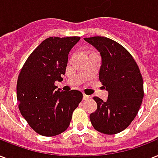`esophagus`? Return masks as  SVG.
Wrapping results in <instances>:
<instances>
[{"label":"esophagus","instance_id":"esophagus-1","mask_svg":"<svg viewBox=\"0 0 158 158\" xmlns=\"http://www.w3.org/2000/svg\"><path fill=\"white\" fill-rule=\"evenodd\" d=\"M89 98H90V96H87V95H85V94H83V99H84V100H88Z\"/></svg>","mask_w":158,"mask_h":158}]
</instances>
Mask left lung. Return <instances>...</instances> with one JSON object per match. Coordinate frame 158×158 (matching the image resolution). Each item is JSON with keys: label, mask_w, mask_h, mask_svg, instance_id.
<instances>
[{"label": "left lung", "mask_w": 158, "mask_h": 158, "mask_svg": "<svg viewBox=\"0 0 158 158\" xmlns=\"http://www.w3.org/2000/svg\"><path fill=\"white\" fill-rule=\"evenodd\" d=\"M101 57L99 79L108 91L107 101L94 97L97 109L90 114L94 129L115 134L131 123L143 98V81L131 54L115 41L106 37L84 38Z\"/></svg>", "instance_id": "1"}]
</instances>
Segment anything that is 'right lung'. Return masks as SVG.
Segmentation results:
<instances>
[{
	"label": "right lung",
	"mask_w": 158,
	"mask_h": 158,
	"mask_svg": "<svg viewBox=\"0 0 158 158\" xmlns=\"http://www.w3.org/2000/svg\"><path fill=\"white\" fill-rule=\"evenodd\" d=\"M80 37L44 40L24 62L17 81V101L22 116L40 135L55 136L70 124L73 112L82 100L80 90H57L66 73L68 54Z\"/></svg>",
	"instance_id": "add662e5"
}]
</instances>
